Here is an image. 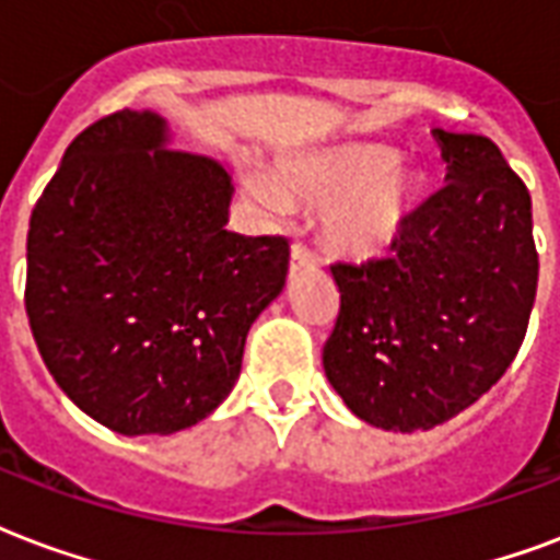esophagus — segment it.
Here are the masks:
<instances>
[{"mask_svg": "<svg viewBox=\"0 0 560 560\" xmlns=\"http://www.w3.org/2000/svg\"><path fill=\"white\" fill-rule=\"evenodd\" d=\"M317 267V258L311 255L302 243H296L293 249H290V276H299V272H305V270H314Z\"/></svg>", "mask_w": 560, "mask_h": 560, "instance_id": "obj_1", "label": "esophagus"}]
</instances>
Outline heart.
Masks as SVG:
<instances>
[{
  "label": "heart",
  "instance_id": "heart-1",
  "mask_svg": "<svg viewBox=\"0 0 560 560\" xmlns=\"http://www.w3.org/2000/svg\"><path fill=\"white\" fill-rule=\"evenodd\" d=\"M396 164V149L349 143L284 161L272 173V187L288 199L323 208L326 249L364 264L394 249L420 205V176ZM261 194L272 196V190L261 187Z\"/></svg>",
  "mask_w": 560,
  "mask_h": 560
}]
</instances>
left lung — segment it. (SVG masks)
Listing matches in <instances>:
<instances>
[{
  "label": "left lung",
  "instance_id": "obj_1",
  "mask_svg": "<svg viewBox=\"0 0 560 560\" xmlns=\"http://www.w3.org/2000/svg\"><path fill=\"white\" fill-rule=\"evenodd\" d=\"M446 185L394 255L335 264L340 314L326 378L358 420L429 432L485 396L517 358L537 293L532 196L481 135L432 131Z\"/></svg>",
  "mask_w": 560,
  "mask_h": 560
}]
</instances>
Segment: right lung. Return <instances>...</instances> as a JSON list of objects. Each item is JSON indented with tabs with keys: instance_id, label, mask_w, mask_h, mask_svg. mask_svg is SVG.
Segmentation results:
<instances>
[{
	"instance_id": "1",
	"label": "right lung",
	"mask_w": 560,
	"mask_h": 560,
	"mask_svg": "<svg viewBox=\"0 0 560 560\" xmlns=\"http://www.w3.org/2000/svg\"><path fill=\"white\" fill-rule=\"evenodd\" d=\"M155 110L72 140L25 243V314L63 394L110 432L176 434L232 394L252 323L288 279L284 237L225 229L232 178L170 149Z\"/></svg>"
}]
</instances>
